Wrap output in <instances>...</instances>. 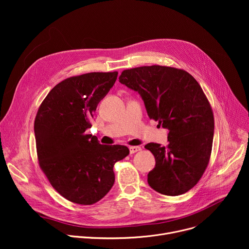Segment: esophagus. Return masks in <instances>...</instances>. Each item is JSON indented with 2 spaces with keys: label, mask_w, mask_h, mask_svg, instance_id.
Listing matches in <instances>:
<instances>
[{
  "label": "esophagus",
  "mask_w": 249,
  "mask_h": 249,
  "mask_svg": "<svg viewBox=\"0 0 249 249\" xmlns=\"http://www.w3.org/2000/svg\"><path fill=\"white\" fill-rule=\"evenodd\" d=\"M129 150H130V154L132 155V154H135V153H137V152H140L142 149H141V147L134 146V147H130Z\"/></svg>",
  "instance_id": "obj_1"
}]
</instances>
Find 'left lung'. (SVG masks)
<instances>
[{"label": "left lung", "mask_w": 249, "mask_h": 249, "mask_svg": "<svg viewBox=\"0 0 249 249\" xmlns=\"http://www.w3.org/2000/svg\"><path fill=\"white\" fill-rule=\"evenodd\" d=\"M119 82L138 91L150 119L168 129V145L149 143L156 159L148 183L157 192L181 195L205 172L214 138V114L198 82L186 71L167 66L124 70Z\"/></svg>", "instance_id": "left-lung-1"}]
</instances>
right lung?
Returning a JSON list of instances; mask_svg holds the SVG:
<instances>
[{"instance_id": "add662e5", "label": "right lung", "mask_w": 249, "mask_h": 249, "mask_svg": "<svg viewBox=\"0 0 249 249\" xmlns=\"http://www.w3.org/2000/svg\"><path fill=\"white\" fill-rule=\"evenodd\" d=\"M118 72L88 73L56 85L34 120L38 163L52 187L65 199L92 205L114 184L115 162L129 155L121 145H100L86 134L99 101L113 87Z\"/></svg>"}]
</instances>
